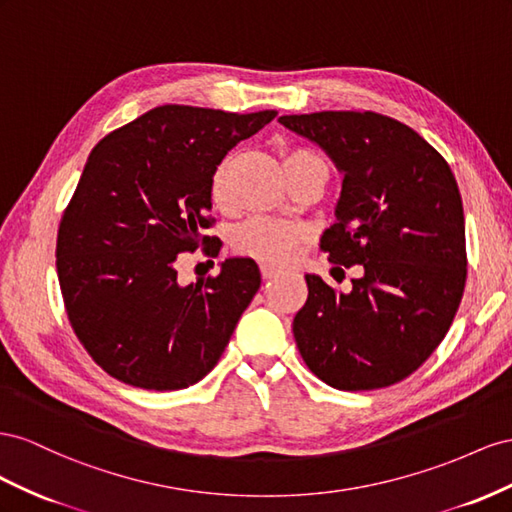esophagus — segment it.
<instances>
[{
  "instance_id": "obj_1",
  "label": "esophagus",
  "mask_w": 512,
  "mask_h": 512,
  "mask_svg": "<svg viewBox=\"0 0 512 512\" xmlns=\"http://www.w3.org/2000/svg\"><path fill=\"white\" fill-rule=\"evenodd\" d=\"M259 270H261V276H264V279H272V276H276V274L281 272L279 268H274V266H270V264H261Z\"/></svg>"
}]
</instances>
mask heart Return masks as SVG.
I'll return each instance as SVG.
<instances>
[{
    "label": "heart",
    "mask_w": 512,
    "mask_h": 512,
    "mask_svg": "<svg viewBox=\"0 0 512 512\" xmlns=\"http://www.w3.org/2000/svg\"><path fill=\"white\" fill-rule=\"evenodd\" d=\"M306 163H324V160L302 148L283 154L285 173ZM210 195L216 208H229V160L216 167L210 184ZM306 236H309V229L300 223H289L270 216H255L236 229L231 244L238 255L259 259L264 264H287L296 255L298 244Z\"/></svg>",
    "instance_id": "heart-1"
}]
</instances>
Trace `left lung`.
Instances as JSON below:
<instances>
[{"label":"left lung","instance_id":"8db88e82","mask_svg":"<svg viewBox=\"0 0 512 512\" xmlns=\"http://www.w3.org/2000/svg\"><path fill=\"white\" fill-rule=\"evenodd\" d=\"M343 173L321 248L364 274L341 294L306 274L294 317L300 356L321 382L375 390L401 382L442 343L463 296L465 218L455 175L416 130L373 111L283 115Z\"/></svg>","mask_w":512,"mask_h":512}]
</instances>
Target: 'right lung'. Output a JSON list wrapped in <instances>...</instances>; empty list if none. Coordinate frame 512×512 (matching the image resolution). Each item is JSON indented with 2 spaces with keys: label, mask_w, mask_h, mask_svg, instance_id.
<instances>
[{
  "label": "right lung",
  "mask_w": 512,
  "mask_h": 512,
  "mask_svg": "<svg viewBox=\"0 0 512 512\" xmlns=\"http://www.w3.org/2000/svg\"><path fill=\"white\" fill-rule=\"evenodd\" d=\"M276 111L163 105L113 130L87 158L57 231V276L70 326L120 382L180 390L223 356L261 285L253 259L180 285L175 261L210 246V184L231 148ZM218 255V248H208Z\"/></svg>",
  "instance_id": "1"
}]
</instances>
